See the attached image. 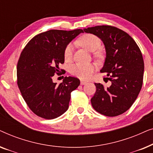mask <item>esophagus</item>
<instances>
[{
	"label": "esophagus",
	"instance_id": "esophagus-1",
	"mask_svg": "<svg viewBox=\"0 0 153 153\" xmlns=\"http://www.w3.org/2000/svg\"><path fill=\"white\" fill-rule=\"evenodd\" d=\"M86 83H87L86 81L81 80V85H85V84H86Z\"/></svg>",
	"mask_w": 153,
	"mask_h": 153
}]
</instances>
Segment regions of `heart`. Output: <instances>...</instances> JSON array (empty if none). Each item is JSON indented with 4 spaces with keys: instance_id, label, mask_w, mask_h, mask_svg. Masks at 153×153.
<instances>
[{
    "instance_id": "heart-1",
    "label": "heart",
    "mask_w": 153,
    "mask_h": 153,
    "mask_svg": "<svg viewBox=\"0 0 153 153\" xmlns=\"http://www.w3.org/2000/svg\"><path fill=\"white\" fill-rule=\"evenodd\" d=\"M79 44L81 47L89 51H94L100 46V40L97 36L92 34H85L79 39ZM72 47L71 45L67 46L65 49L64 56L66 60H70L72 57ZM97 67L95 64L76 63L70 67V72L72 75L79 78L86 79L90 78L96 70Z\"/></svg>"
}]
</instances>
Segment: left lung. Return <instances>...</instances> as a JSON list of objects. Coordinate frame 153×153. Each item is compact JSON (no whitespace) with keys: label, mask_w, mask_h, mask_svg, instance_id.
Wrapping results in <instances>:
<instances>
[{"label":"left lung","mask_w":153,"mask_h":153,"mask_svg":"<svg viewBox=\"0 0 153 153\" xmlns=\"http://www.w3.org/2000/svg\"><path fill=\"white\" fill-rule=\"evenodd\" d=\"M83 30L103 42L106 58L100 72L110 76L111 82L107 88L95 83L92 106L106 116L122 114L132 105L143 84L144 62L141 50L132 37L114 26H97Z\"/></svg>","instance_id":"8db88e82"}]
</instances>
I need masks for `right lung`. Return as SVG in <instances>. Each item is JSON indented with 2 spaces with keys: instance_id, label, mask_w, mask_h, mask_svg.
<instances>
[{
  "instance_id": "right-lung-1",
  "label": "right lung",
  "mask_w": 153,
  "mask_h": 153,
  "mask_svg": "<svg viewBox=\"0 0 153 153\" xmlns=\"http://www.w3.org/2000/svg\"><path fill=\"white\" fill-rule=\"evenodd\" d=\"M82 29L50 30L32 38L21 53L17 63V84L30 110L41 118L53 119L69 107L70 96L80 84L79 79L65 77L62 83H53V76L64 63L67 46Z\"/></svg>"
}]
</instances>
